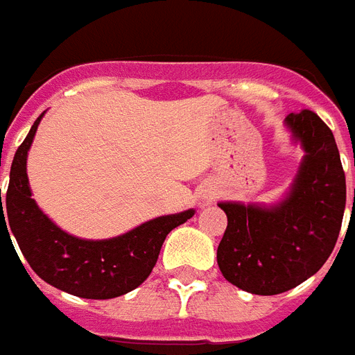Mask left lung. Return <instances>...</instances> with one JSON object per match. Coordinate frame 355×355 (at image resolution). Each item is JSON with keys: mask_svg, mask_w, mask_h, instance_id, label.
Returning <instances> with one entry per match:
<instances>
[{"mask_svg": "<svg viewBox=\"0 0 355 355\" xmlns=\"http://www.w3.org/2000/svg\"><path fill=\"white\" fill-rule=\"evenodd\" d=\"M284 123L304 150L289 191L269 206L219 202L228 225L217 265L230 284L265 297L300 286L326 263L347 205L341 156L326 123L311 110Z\"/></svg>", "mask_w": 355, "mask_h": 355, "instance_id": "1", "label": "left lung"}]
</instances>
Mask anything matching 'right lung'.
<instances>
[{
	"label": "right lung",
	"mask_w": 355,
	"mask_h": 355,
	"mask_svg": "<svg viewBox=\"0 0 355 355\" xmlns=\"http://www.w3.org/2000/svg\"><path fill=\"white\" fill-rule=\"evenodd\" d=\"M44 114L14 155L5 211L0 195V225L6 228L7 216L11 227L7 232L14 234L31 269L49 286L94 300L121 297L147 280L167 234L191 219L195 210L156 217L108 239H83L64 232L31 199L27 155Z\"/></svg>",
	"instance_id": "right-lung-1"
}]
</instances>
